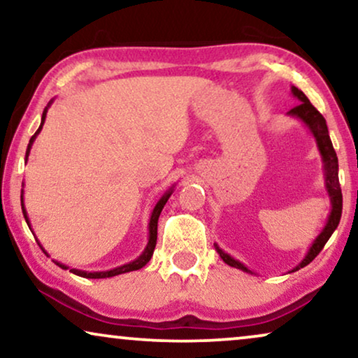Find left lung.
Listing matches in <instances>:
<instances>
[{
	"instance_id": "8db88e82",
	"label": "left lung",
	"mask_w": 358,
	"mask_h": 358,
	"mask_svg": "<svg viewBox=\"0 0 358 358\" xmlns=\"http://www.w3.org/2000/svg\"><path fill=\"white\" fill-rule=\"evenodd\" d=\"M292 94L300 101V104L296 107H293L292 110H288V115L296 117L300 119L303 124H305L310 131L313 134V136L316 138L317 143V150H320L322 163H324V176H326V190L331 197V215L327 218L326 227L322 228V231L320 233V236L315 239V243L311 244L310 251L305 256V259L298 264L295 268H292L290 272H296L298 268L305 267L310 264L313 259H315L317 254L322 251L324 244L327 243V239L331 238V234L336 231L337 224L341 222V215H342V192H341V184H339V163H337V155L334 151V146H332V141L329 138V131H327V125H326V119L320 114V110L316 109L315 106L311 104L310 99L303 94V91L298 90V87L292 86ZM215 249L220 254V257L223 259V262H227L228 266L241 268L244 272L252 273L249 268L241 264L236 259H233L229 254H227L222 249L218 248V244H215Z\"/></svg>"
}]
</instances>
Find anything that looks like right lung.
<instances>
[{
    "label": "right lung",
    "mask_w": 358,
    "mask_h": 358,
    "mask_svg": "<svg viewBox=\"0 0 358 358\" xmlns=\"http://www.w3.org/2000/svg\"><path fill=\"white\" fill-rule=\"evenodd\" d=\"M48 106H50V104H48ZM48 106L45 107V110H43V114H42L41 127H38V130L36 131V134L32 135L31 141H29V146H27V151H26V161H27L29 151H31V146H32V143H34V140H36V136L38 135V131L42 130L43 122H45V115H47V109H48ZM173 189H174V185L168 190V192H166V194L163 195V197L159 199V202L156 203V207L153 208V213H151V218H150V239H148V244H146L145 251L141 252V256H140L138 259H135L134 262H129V264H125V266L115 267V268H112V271H107V272H85V271H78V268H70V272L75 273V275H80V277H85V278H107V277L120 275V273H125V272L138 271V268L145 267L146 264L150 262L151 256H153V251H155V246H156V239H158V218H159V215H161V210L164 208L166 202H168V199L171 197V194H173ZM21 205H22V213H24V218H26V222H27V224H29V228H31V223H29V218H27V212H26V208H24V200H22V195H21ZM38 244H41V243H38ZM41 248H42V246H41ZM42 251L45 252V249L42 248ZM45 254H47V252H45ZM53 262H55L58 267H62V268H68L66 266H63V264H60V262H57V261H53Z\"/></svg>",
    "instance_id": "obj_1"
}]
</instances>
